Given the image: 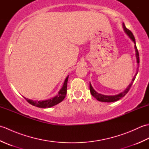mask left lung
I'll return each instance as SVG.
<instances>
[{
    "label": "left lung",
    "instance_id": "left-lung-1",
    "mask_svg": "<svg viewBox=\"0 0 149 149\" xmlns=\"http://www.w3.org/2000/svg\"><path fill=\"white\" fill-rule=\"evenodd\" d=\"M122 26H123V31H124V32L125 33V34H127V35L129 36V38H130L132 41V42H134V43L135 44V45H134V49H135V52H136V58L137 66H138L137 69H136V74H135V75L134 76L133 79H132L131 83L129 84V86L125 88V90L123 91L122 92L118 93V95H102V94L99 93L97 92V91L93 89V88L92 87V86H91V83L90 82V90L91 94L97 100H98L99 101H100V102H115V101H117V100H118L119 99H121L122 97H124L125 95L127 93L129 90H130V88H131V87L132 86V83H133V82H134V81L135 79L136 76V75L138 74V68H139V63H140V58H139L138 50L137 49L136 45L135 38H134V35L131 33V31L130 30L127 29V28H126L124 23L122 24Z\"/></svg>",
    "mask_w": 149,
    "mask_h": 149
}]
</instances>
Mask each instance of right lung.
<instances>
[{
	"label": "right lung",
	"instance_id": "right-lung-1",
	"mask_svg": "<svg viewBox=\"0 0 149 149\" xmlns=\"http://www.w3.org/2000/svg\"><path fill=\"white\" fill-rule=\"evenodd\" d=\"M68 76L69 75H68L65 79L63 86L61 88V90L59 91L58 95H57L56 96L51 98V99L38 101L27 99V98L24 97L26 99V100L28 102L31 104V105L36 106L38 107H42V108H46V107H47V108H49V107H51L54 106H55L56 104L62 102L63 99L65 98L66 94V88H67V82L68 79Z\"/></svg>",
	"mask_w": 149,
	"mask_h": 149
}]
</instances>
